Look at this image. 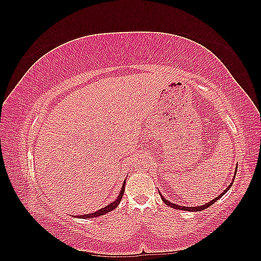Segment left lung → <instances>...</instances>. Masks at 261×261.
<instances>
[{
    "mask_svg": "<svg viewBox=\"0 0 261 261\" xmlns=\"http://www.w3.org/2000/svg\"><path fill=\"white\" fill-rule=\"evenodd\" d=\"M236 172H238V170H236ZM235 175H236V173H235ZM235 175H234V178H233V181H234V179H235ZM233 181L231 183V185H228V187L225 189V191L222 193V194H220L217 198H215L213 200H211L210 202H208V203H206V204H202V206H199V207H183V206H177V204H175V203H172V202H170V201H168L167 199L164 198V197L160 194V196H161V199L168 204L169 207H171V208H174V209H179V210H185V211H202V210H204L206 208H208V207H210V206H212L213 203H215L220 197H222L226 192H227V189H230V187L232 186V184H233Z\"/></svg>",
    "mask_w": 261,
    "mask_h": 261,
    "instance_id": "8db88e82",
    "label": "left lung"
}]
</instances>
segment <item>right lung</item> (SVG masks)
<instances>
[{"label": "right lung", "mask_w": 261, "mask_h": 261, "mask_svg": "<svg viewBox=\"0 0 261 261\" xmlns=\"http://www.w3.org/2000/svg\"><path fill=\"white\" fill-rule=\"evenodd\" d=\"M125 183H126V180L124 181V184H123V186H122V191H121V193H120V194H118L117 199H116L114 202H112V203L108 204L107 207L102 208V209H100V210H98V211H96V212L90 213V215H84V216H80V218H82V219H90V218H96V217H99V216L105 215V213H107V212H110V211L114 210V209L117 207V204L120 203V202H121V200H122V197H123V195H124V191H125Z\"/></svg>", "instance_id": "1"}]
</instances>
